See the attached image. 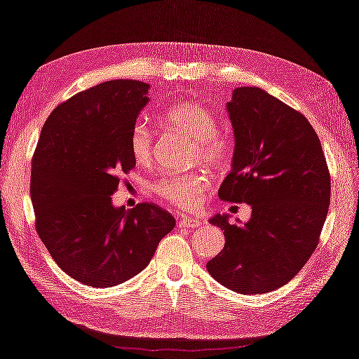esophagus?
Instances as JSON below:
<instances>
[{"label":"esophagus","mask_w":359,"mask_h":359,"mask_svg":"<svg viewBox=\"0 0 359 359\" xmlns=\"http://www.w3.org/2000/svg\"><path fill=\"white\" fill-rule=\"evenodd\" d=\"M201 221H198L195 217H180L179 219V227H187V229H194V227H200Z\"/></svg>","instance_id":"obj_1"}]
</instances>
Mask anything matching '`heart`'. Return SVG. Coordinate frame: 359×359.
I'll return each mask as SVG.
<instances>
[{
    "label": "heart",
    "mask_w": 359,
    "mask_h": 359,
    "mask_svg": "<svg viewBox=\"0 0 359 359\" xmlns=\"http://www.w3.org/2000/svg\"><path fill=\"white\" fill-rule=\"evenodd\" d=\"M163 119L196 140L198 156L211 168H224L232 156V140L226 132L216 130V121L210 111L195 103H177L163 112ZM130 153L138 164H147L153 156V132L145 121L135 122L130 132ZM206 174L170 172L154 182L153 190L163 200L182 208H195L210 190Z\"/></svg>",
    "instance_id": "heart-1"
}]
</instances>
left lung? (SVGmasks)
I'll list each match as a JSON object with an SVG mask.
<instances>
[{
	"label": "left lung",
	"mask_w": 359,
	"mask_h": 359,
	"mask_svg": "<svg viewBox=\"0 0 359 359\" xmlns=\"http://www.w3.org/2000/svg\"><path fill=\"white\" fill-rule=\"evenodd\" d=\"M233 128L231 172L219 198L251 206L250 221L210 219L226 245L206 269L229 290L259 295L285 285L316 250L330 203V174L306 117L258 87L227 103Z\"/></svg>",
	"instance_id": "obj_1"
}]
</instances>
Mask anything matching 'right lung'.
Here are the masks:
<instances>
[{"label": "right lung", "mask_w": 359, "mask_h": 359, "mask_svg": "<svg viewBox=\"0 0 359 359\" xmlns=\"http://www.w3.org/2000/svg\"><path fill=\"white\" fill-rule=\"evenodd\" d=\"M149 85L109 80L51 112L32 159L36 232L55 263L90 287H114L151 261L175 227L168 211L140 203L112 205L119 174L135 165L130 132L149 103Z\"/></svg>", "instance_id": "right-lung-1"}]
</instances>
